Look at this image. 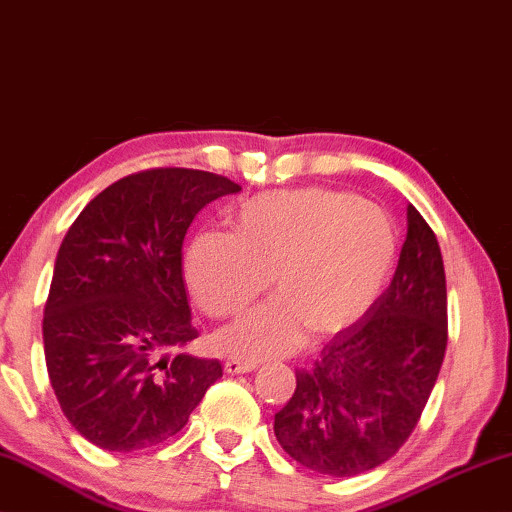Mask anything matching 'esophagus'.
Segmentation results:
<instances>
[{"label": "esophagus", "mask_w": 512, "mask_h": 512, "mask_svg": "<svg viewBox=\"0 0 512 512\" xmlns=\"http://www.w3.org/2000/svg\"><path fill=\"white\" fill-rule=\"evenodd\" d=\"M257 362H246V359H227L225 362V371L232 373V376H236V373H250L255 371Z\"/></svg>", "instance_id": "esophagus-1"}]
</instances>
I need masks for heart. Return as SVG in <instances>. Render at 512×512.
<instances>
[{
    "label": "heart",
    "instance_id": "1",
    "mask_svg": "<svg viewBox=\"0 0 512 512\" xmlns=\"http://www.w3.org/2000/svg\"><path fill=\"white\" fill-rule=\"evenodd\" d=\"M397 232L380 208L327 190L269 192L239 208L234 234L204 232L185 255V280L211 318L243 311L266 283L276 297L215 334L222 355H283L311 336L348 329L383 292Z\"/></svg>",
    "mask_w": 512,
    "mask_h": 512
}]
</instances>
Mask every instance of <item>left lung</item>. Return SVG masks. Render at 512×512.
Segmentation results:
<instances>
[{
  "label": "left lung",
  "mask_w": 512,
  "mask_h": 512,
  "mask_svg": "<svg viewBox=\"0 0 512 512\" xmlns=\"http://www.w3.org/2000/svg\"><path fill=\"white\" fill-rule=\"evenodd\" d=\"M448 345V290L434 229L408 206L394 278L338 331L276 413L278 443L306 469L350 478L399 452L420 420Z\"/></svg>",
  "instance_id": "1"
}]
</instances>
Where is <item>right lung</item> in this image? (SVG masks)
Wrapping results in <instances>:
<instances>
[{
	"mask_svg": "<svg viewBox=\"0 0 512 512\" xmlns=\"http://www.w3.org/2000/svg\"><path fill=\"white\" fill-rule=\"evenodd\" d=\"M239 183L160 167L99 192L64 236L43 308V352L57 403L78 434L111 452L178 434L218 359L160 357L183 348L190 322L183 241L194 215Z\"/></svg>",
	"mask_w": 512,
	"mask_h": 512,
	"instance_id": "1",
	"label": "right lung"
}]
</instances>
